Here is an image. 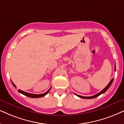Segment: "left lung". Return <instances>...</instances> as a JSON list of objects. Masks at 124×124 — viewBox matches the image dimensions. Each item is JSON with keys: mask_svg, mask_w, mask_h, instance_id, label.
Wrapping results in <instances>:
<instances>
[{"mask_svg": "<svg viewBox=\"0 0 124 124\" xmlns=\"http://www.w3.org/2000/svg\"><path fill=\"white\" fill-rule=\"evenodd\" d=\"M114 71H116V65H115V66H114ZM113 79H114L113 78V79H112V80H111V81H110V82H109V84H108V85L106 86L105 87V88H104V89H103L101 91V92H99V93H98L96 94L93 95V96H90V97H85V96H82V95H78V94H75V93H74V94L77 95V96L80 97V98H84V99H92V98H95V97H98V96H99V95L102 94L104 93L109 88V87L110 86V85H112V84L113 81Z\"/></svg>", "mask_w": 124, "mask_h": 124, "instance_id": "8db88e82", "label": "left lung"}]
</instances>
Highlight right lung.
<instances>
[{
	"label": "right lung",
	"mask_w": 124,
	"mask_h": 124,
	"mask_svg": "<svg viewBox=\"0 0 124 124\" xmlns=\"http://www.w3.org/2000/svg\"><path fill=\"white\" fill-rule=\"evenodd\" d=\"M11 82H12V81H11ZM12 85H13V86H14V87H16V86L15 85V84H14L12 82ZM50 89H51V87L49 89V90H48V91H47L46 92H45V93L40 94H31V93H27V92H24V91L19 90V89L18 91L19 93L22 94L26 95V96L30 97V98H40V97H44V96H45V95H46L47 94L48 92H49V91H50Z\"/></svg>",
	"instance_id": "right-lung-1"
}]
</instances>
